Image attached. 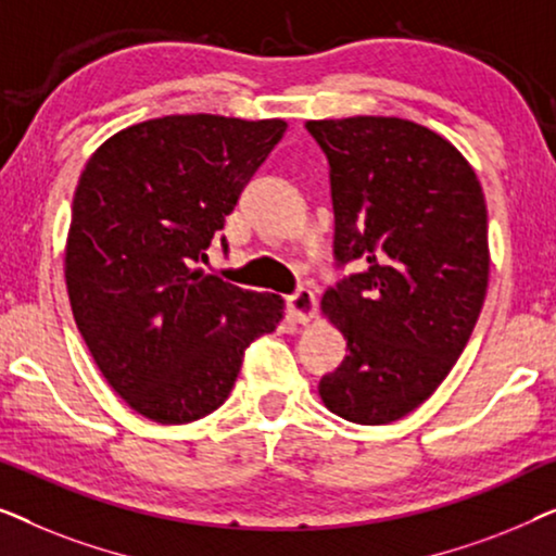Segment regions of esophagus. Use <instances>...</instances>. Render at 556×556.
I'll return each instance as SVG.
<instances>
[{
	"instance_id": "1",
	"label": "esophagus",
	"mask_w": 556,
	"mask_h": 556,
	"mask_svg": "<svg viewBox=\"0 0 556 556\" xmlns=\"http://www.w3.org/2000/svg\"><path fill=\"white\" fill-rule=\"evenodd\" d=\"M288 314L299 324H308L316 316V295L308 288H299L293 295H288Z\"/></svg>"
}]
</instances>
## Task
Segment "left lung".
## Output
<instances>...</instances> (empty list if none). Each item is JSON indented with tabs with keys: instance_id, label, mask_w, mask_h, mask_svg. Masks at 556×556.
Returning <instances> with one entry per match:
<instances>
[{
	"instance_id": "8db88e82",
	"label": "left lung",
	"mask_w": 556,
	"mask_h": 556,
	"mask_svg": "<svg viewBox=\"0 0 556 556\" xmlns=\"http://www.w3.org/2000/svg\"><path fill=\"white\" fill-rule=\"evenodd\" d=\"M306 131L329 162L333 261L362 268L324 293L349 354L318 394L349 422H394L438 390L481 316V181L451 141L413 121H308Z\"/></svg>"
}]
</instances>
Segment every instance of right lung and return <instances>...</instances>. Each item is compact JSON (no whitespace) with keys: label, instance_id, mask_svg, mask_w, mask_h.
<instances>
[{"label":"right lung","instance_id":"right-lung-1","mask_svg":"<svg viewBox=\"0 0 556 556\" xmlns=\"http://www.w3.org/2000/svg\"><path fill=\"white\" fill-rule=\"evenodd\" d=\"M283 131L278 118L164 116L111 136L80 174L65 248L73 316L105 382L149 420L215 413L245 349L280 321L276 293L197 265Z\"/></svg>","mask_w":556,"mask_h":556}]
</instances>
